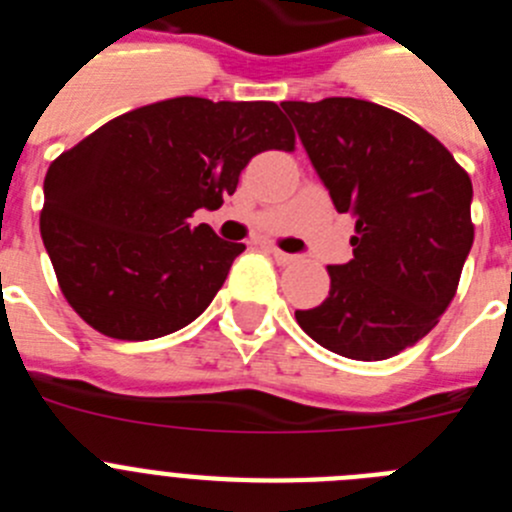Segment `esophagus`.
I'll list each match as a JSON object with an SVG mask.
<instances>
[{
  "instance_id": "obj_1",
  "label": "esophagus",
  "mask_w": 512,
  "mask_h": 512,
  "mask_svg": "<svg viewBox=\"0 0 512 512\" xmlns=\"http://www.w3.org/2000/svg\"><path fill=\"white\" fill-rule=\"evenodd\" d=\"M269 253L277 259V264H292L297 259L295 253H287V251H279L277 246H269Z\"/></svg>"
}]
</instances>
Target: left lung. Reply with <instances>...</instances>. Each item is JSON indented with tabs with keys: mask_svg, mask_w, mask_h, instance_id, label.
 <instances>
[{
	"mask_svg": "<svg viewBox=\"0 0 512 512\" xmlns=\"http://www.w3.org/2000/svg\"><path fill=\"white\" fill-rule=\"evenodd\" d=\"M338 212L356 217L354 259L328 266L330 292L297 310L338 356L382 361L436 328L474 241L472 182L446 148L382 104L282 102Z\"/></svg>",
	"mask_w": 512,
	"mask_h": 512,
	"instance_id": "obj_1",
	"label": "left lung"
}]
</instances>
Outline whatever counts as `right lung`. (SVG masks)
<instances>
[{
    "mask_svg": "<svg viewBox=\"0 0 512 512\" xmlns=\"http://www.w3.org/2000/svg\"><path fill=\"white\" fill-rule=\"evenodd\" d=\"M292 148L274 102L176 97L104 122L45 174L40 235L63 297L120 341L200 318L246 246L187 220L220 207L256 153Z\"/></svg>",
    "mask_w": 512,
    "mask_h": 512,
    "instance_id": "right-lung-1",
    "label": "right lung"
}]
</instances>
